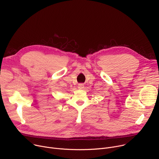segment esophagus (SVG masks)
I'll list each match as a JSON object with an SVG mask.
<instances>
[{
    "mask_svg": "<svg viewBox=\"0 0 159 159\" xmlns=\"http://www.w3.org/2000/svg\"><path fill=\"white\" fill-rule=\"evenodd\" d=\"M84 88V84H79L78 85V89H82Z\"/></svg>",
    "mask_w": 159,
    "mask_h": 159,
    "instance_id": "esophagus-1",
    "label": "esophagus"
}]
</instances>
